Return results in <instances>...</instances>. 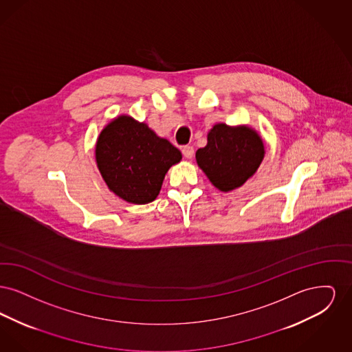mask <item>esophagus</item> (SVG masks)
Returning a JSON list of instances; mask_svg holds the SVG:
<instances>
[{"mask_svg":"<svg viewBox=\"0 0 352 352\" xmlns=\"http://www.w3.org/2000/svg\"><path fill=\"white\" fill-rule=\"evenodd\" d=\"M182 153H184V155L187 160H191V158L194 157V148L190 146V145L184 146V148H182Z\"/></svg>","mask_w":352,"mask_h":352,"instance_id":"obj_1","label":"esophagus"}]
</instances>
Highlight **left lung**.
I'll return each instance as SVG.
<instances>
[{"label": "left lung", "instance_id": "1", "mask_svg": "<svg viewBox=\"0 0 352 352\" xmlns=\"http://www.w3.org/2000/svg\"><path fill=\"white\" fill-rule=\"evenodd\" d=\"M265 157L261 135L250 125L215 124L207 133V145L197 151L198 166L210 182L230 192L254 175Z\"/></svg>", "mask_w": 352, "mask_h": 352}]
</instances>
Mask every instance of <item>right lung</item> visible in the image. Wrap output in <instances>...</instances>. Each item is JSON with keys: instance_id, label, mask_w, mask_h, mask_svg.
<instances>
[{"instance_id": "obj_1", "label": "right lung", "mask_w": 352, "mask_h": 352, "mask_svg": "<svg viewBox=\"0 0 352 352\" xmlns=\"http://www.w3.org/2000/svg\"><path fill=\"white\" fill-rule=\"evenodd\" d=\"M95 160L115 195L132 204H146L158 197L168 168L181 162L182 153L145 122L120 115L99 134Z\"/></svg>"}]
</instances>
